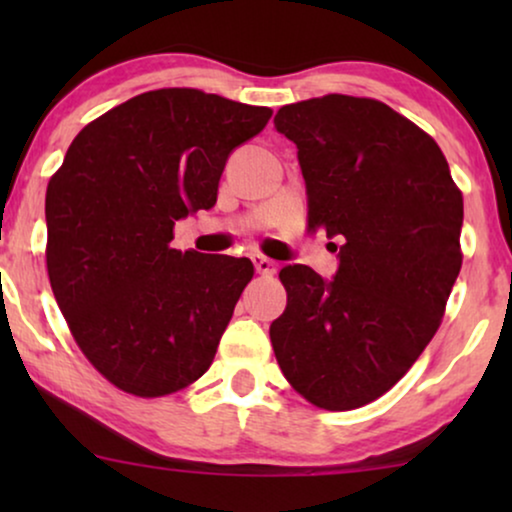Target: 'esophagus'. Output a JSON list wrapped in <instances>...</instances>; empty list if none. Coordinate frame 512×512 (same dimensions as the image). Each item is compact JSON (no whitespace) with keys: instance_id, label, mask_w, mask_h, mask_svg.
Masks as SVG:
<instances>
[{"instance_id":"1","label":"esophagus","mask_w":512,"mask_h":512,"mask_svg":"<svg viewBox=\"0 0 512 512\" xmlns=\"http://www.w3.org/2000/svg\"><path fill=\"white\" fill-rule=\"evenodd\" d=\"M251 261H254V268L258 275H265V277H272L277 272V263L272 261V258L263 256V254H254L251 256Z\"/></svg>"}]
</instances>
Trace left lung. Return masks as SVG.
<instances>
[{
  "label": "left lung",
  "mask_w": 512,
  "mask_h": 512,
  "mask_svg": "<svg viewBox=\"0 0 512 512\" xmlns=\"http://www.w3.org/2000/svg\"><path fill=\"white\" fill-rule=\"evenodd\" d=\"M275 125L298 146L307 228L342 244L333 282L307 265L279 272L286 310L272 349L312 405L361 408L408 373L443 321L464 198L433 137L380 100L312 97L279 109Z\"/></svg>",
  "instance_id": "1"
}]
</instances>
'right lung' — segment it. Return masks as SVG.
Returning a JSON list of instances; mask_svg holds the SVG:
<instances>
[{
    "label": "right lung",
    "instance_id": "1",
    "mask_svg": "<svg viewBox=\"0 0 512 512\" xmlns=\"http://www.w3.org/2000/svg\"><path fill=\"white\" fill-rule=\"evenodd\" d=\"M270 116L195 88L149 90L90 121L48 181L53 296L125 394H174L212 366L254 265L172 249L174 223L214 207L230 151Z\"/></svg>",
    "mask_w": 512,
    "mask_h": 512
}]
</instances>
